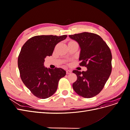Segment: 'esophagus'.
<instances>
[{
	"instance_id": "esophagus-1",
	"label": "esophagus",
	"mask_w": 130,
	"mask_h": 130,
	"mask_svg": "<svg viewBox=\"0 0 130 130\" xmlns=\"http://www.w3.org/2000/svg\"><path fill=\"white\" fill-rule=\"evenodd\" d=\"M66 73L67 74H69L70 73H72V71H71V70H67L66 71Z\"/></svg>"
}]
</instances>
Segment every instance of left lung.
I'll use <instances>...</instances> for the list:
<instances>
[{"label": "left lung", "mask_w": 130, "mask_h": 130, "mask_svg": "<svg viewBox=\"0 0 130 130\" xmlns=\"http://www.w3.org/2000/svg\"><path fill=\"white\" fill-rule=\"evenodd\" d=\"M69 37L79 45L80 65L87 68L86 72L73 70L77 80L73 84V88L81 96H95L103 89L111 75V50L103 38L95 34L84 32Z\"/></svg>", "instance_id": "1"}]
</instances>
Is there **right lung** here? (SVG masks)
Listing matches in <instances>:
<instances>
[{"label": "right lung", "mask_w": 130, "mask_h": 130, "mask_svg": "<svg viewBox=\"0 0 130 130\" xmlns=\"http://www.w3.org/2000/svg\"><path fill=\"white\" fill-rule=\"evenodd\" d=\"M41 35L31 37L23 45L18 58V66L21 79L35 96L46 99L56 92L58 81L64 77L66 70L45 67L46 56H52L55 45L67 38Z\"/></svg>", "instance_id": "add662e5"}]
</instances>
